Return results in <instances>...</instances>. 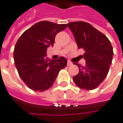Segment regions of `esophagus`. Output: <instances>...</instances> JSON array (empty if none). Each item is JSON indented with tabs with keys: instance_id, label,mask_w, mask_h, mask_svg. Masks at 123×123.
<instances>
[{
	"instance_id": "1",
	"label": "esophagus",
	"mask_w": 123,
	"mask_h": 123,
	"mask_svg": "<svg viewBox=\"0 0 123 123\" xmlns=\"http://www.w3.org/2000/svg\"><path fill=\"white\" fill-rule=\"evenodd\" d=\"M72 62L71 61H68L67 62V66H70V65H72Z\"/></svg>"
}]
</instances>
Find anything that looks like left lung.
I'll return each instance as SVG.
<instances>
[{
    "instance_id": "1",
    "label": "left lung",
    "mask_w": 123,
    "mask_h": 123,
    "mask_svg": "<svg viewBox=\"0 0 123 123\" xmlns=\"http://www.w3.org/2000/svg\"><path fill=\"white\" fill-rule=\"evenodd\" d=\"M67 26L74 35L78 49L85 51L84 67L76 63L79 72L73 77L76 85L92 90L99 86L108 74L113 56L110 41L105 35L85 22H72Z\"/></svg>"
}]
</instances>
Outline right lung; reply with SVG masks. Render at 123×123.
<instances>
[{
    "instance_id": "right-lung-1",
    "label": "right lung",
    "mask_w": 123,
    "mask_h": 123,
    "mask_svg": "<svg viewBox=\"0 0 123 123\" xmlns=\"http://www.w3.org/2000/svg\"><path fill=\"white\" fill-rule=\"evenodd\" d=\"M67 26L42 21L24 31L18 39L14 51V63L21 79L31 90H48L59 71L67 67V60L64 56L57 60L47 57V48L53 47L56 35Z\"/></svg>"
}]
</instances>
